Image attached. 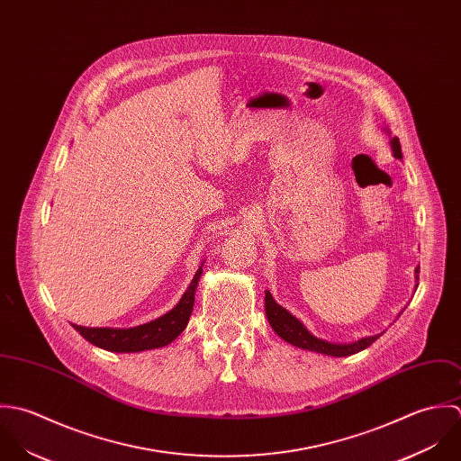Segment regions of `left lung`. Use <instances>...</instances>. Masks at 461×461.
I'll return each instance as SVG.
<instances>
[{
  "instance_id": "left-lung-1",
  "label": "left lung",
  "mask_w": 461,
  "mask_h": 461,
  "mask_svg": "<svg viewBox=\"0 0 461 461\" xmlns=\"http://www.w3.org/2000/svg\"><path fill=\"white\" fill-rule=\"evenodd\" d=\"M390 146H392V151H393V157L395 158H402V153H401V142L397 137H393L390 140ZM415 277L419 279V267L415 269ZM266 313H267V319L273 326V330L276 331L277 335L295 346V348H301V349H308V351H315V353H321V355H328V357H351L355 353H360L364 351L366 348H368L372 342H375L381 335H374V337H366L362 340H357V342H351V344H335V342H326V340H321L317 337H313L299 319H295L292 313H288L283 306H279L276 301L273 299L271 292L266 290Z\"/></svg>"
}]
</instances>
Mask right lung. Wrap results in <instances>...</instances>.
<instances>
[{
  "label": "right lung",
  "mask_w": 461,
  "mask_h": 461,
  "mask_svg": "<svg viewBox=\"0 0 461 461\" xmlns=\"http://www.w3.org/2000/svg\"><path fill=\"white\" fill-rule=\"evenodd\" d=\"M203 267V264H201ZM197 269L195 276L186 286L180 303L167 312L166 315L135 328H86L73 324V328L95 348L112 351V353H139L148 349H157L171 344L186 326L192 306H194V294L197 288V281L203 275V269Z\"/></svg>",
  "instance_id": "right-lung-1"
}]
</instances>
